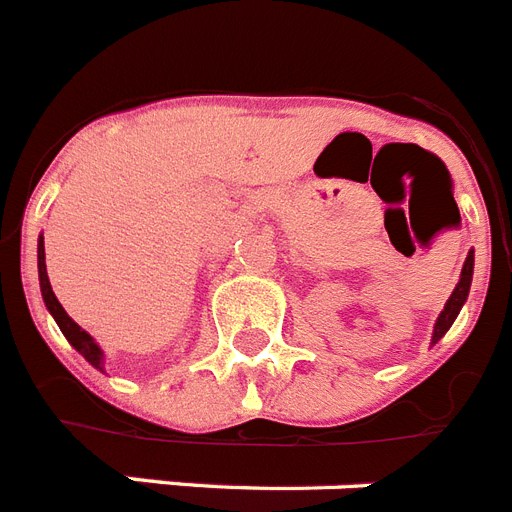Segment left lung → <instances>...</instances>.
<instances>
[{
    "label": "left lung",
    "mask_w": 512,
    "mask_h": 512,
    "mask_svg": "<svg viewBox=\"0 0 512 512\" xmlns=\"http://www.w3.org/2000/svg\"><path fill=\"white\" fill-rule=\"evenodd\" d=\"M471 278H473V252L465 257V265H463V273H460L458 286H455V292H452V297L447 299V305H444L442 315H439V321H436L434 344L447 334V328H450L452 323H455V318H458L460 307H463L465 297H468V289H471Z\"/></svg>",
    "instance_id": "left-lung-1"
}]
</instances>
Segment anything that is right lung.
<instances>
[{"mask_svg": "<svg viewBox=\"0 0 512 512\" xmlns=\"http://www.w3.org/2000/svg\"><path fill=\"white\" fill-rule=\"evenodd\" d=\"M39 281H41L44 302H47L49 313L54 315V321H57L62 334L68 336V342L73 344V347H76V350L81 352L91 365H97L99 368V363H102V350H99L97 344H94V339H91V336L86 334V331H83V328L78 326L68 313H65V307H62L60 302H57V297H54L52 284H49V276H47V265H44V242H39Z\"/></svg>", "mask_w": 512, "mask_h": 512, "instance_id": "1", "label": "right lung"}]
</instances>
